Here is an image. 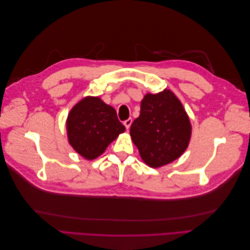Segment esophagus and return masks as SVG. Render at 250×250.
Segmentation results:
<instances>
[{"label":"esophagus","instance_id":"1","mask_svg":"<svg viewBox=\"0 0 250 250\" xmlns=\"http://www.w3.org/2000/svg\"><path fill=\"white\" fill-rule=\"evenodd\" d=\"M131 124H132V119H131V118H129V119H127L126 121H124V125H125V127H126V129H129Z\"/></svg>","mask_w":250,"mask_h":250}]
</instances>
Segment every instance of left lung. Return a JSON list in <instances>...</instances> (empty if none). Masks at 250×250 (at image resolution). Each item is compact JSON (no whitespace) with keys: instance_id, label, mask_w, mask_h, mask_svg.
<instances>
[{"instance_id":"obj_1","label":"left lung","mask_w":250,"mask_h":250,"mask_svg":"<svg viewBox=\"0 0 250 250\" xmlns=\"http://www.w3.org/2000/svg\"><path fill=\"white\" fill-rule=\"evenodd\" d=\"M192 125L180 100L170 89L148 93L141 102L130 137L142 160L151 168L168 165L183 154L191 140Z\"/></svg>"}]
</instances>
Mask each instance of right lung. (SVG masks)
<instances>
[{"mask_svg":"<svg viewBox=\"0 0 250 250\" xmlns=\"http://www.w3.org/2000/svg\"><path fill=\"white\" fill-rule=\"evenodd\" d=\"M124 131L125 126L118 120L116 109L99 97L83 98L66 119L67 141L87 161L104 153L109 144Z\"/></svg>","mask_w":250,"mask_h":250,"instance_id":"add662e5","label":"right lung"}]
</instances>
